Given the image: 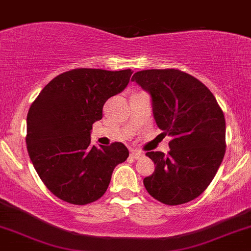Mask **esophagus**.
<instances>
[{
	"label": "esophagus",
	"mask_w": 251,
	"mask_h": 251,
	"mask_svg": "<svg viewBox=\"0 0 251 251\" xmlns=\"http://www.w3.org/2000/svg\"><path fill=\"white\" fill-rule=\"evenodd\" d=\"M131 156H132L133 159L138 160L141 159V157H143L144 154L142 151H139V150H131Z\"/></svg>",
	"instance_id": "obj_1"
}]
</instances>
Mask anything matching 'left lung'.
I'll list each match as a JSON object with an SVG mask.
<instances>
[{"label":"left lung","instance_id":"1","mask_svg":"<svg viewBox=\"0 0 251 251\" xmlns=\"http://www.w3.org/2000/svg\"><path fill=\"white\" fill-rule=\"evenodd\" d=\"M132 80L151 96L159 128L172 137L170 151H148L156 165L143 183L150 196L183 204L208 188L226 150V123L214 95L199 79L179 70H146Z\"/></svg>","mask_w":251,"mask_h":251}]
</instances>
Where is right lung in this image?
<instances>
[{"label": "right lung", "instance_id": "add662e5", "mask_svg": "<svg viewBox=\"0 0 251 251\" xmlns=\"http://www.w3.org/2000/svg\"><path fill=\"white\" fill-rule=\"evenodd\" d=\"M132 73L75 68L49 81L31 104L28 155L44 185L62 201L83 205L101 199L114 168L128 157L120 142L91 146L90 133L105 101L127 86Z\"/></svg>", "mask_w": 251, "mask_h": 251}]
</instances>
